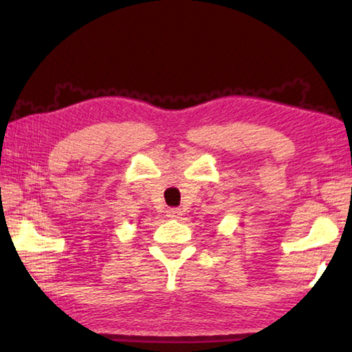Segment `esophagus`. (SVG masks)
<instances>
[{"instance_id":"obj_1","label":"esophagus","mask_w":352,"mask_h":352,"mask_svg":"<svg viewBox=\"0 0 352 352\" xmlns=\"http://www.w3.org/2000/svg\"><path fill=\"white\" fill-rule=\"evenodd\" d=\"M169 219H180L182 211L177 210V208H172V210H168V214H166Z\"/></svg>"}]
</instances>
